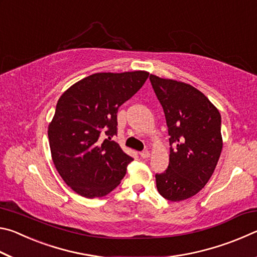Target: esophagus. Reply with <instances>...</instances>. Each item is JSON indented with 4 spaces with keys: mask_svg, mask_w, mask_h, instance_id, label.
<instances>
[{
    "mask_svg": "<svg viewBox=\"0 0 257 257\" xmlns=\"http://www.w3.org/2000/svg\"><path fill=\"white\" fill-rule=\"evenodd\" d=\"M150 155H151V153H150L149 150H145V151L141 152V156H142L143 159H149Z\"/></svg>",
    "mask_w": 257,
    "mask_h": 257,
    "instance_id": "esophagus-1",
    "label": "esophagus"
}]
</instances>
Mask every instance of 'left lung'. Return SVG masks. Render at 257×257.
I'll use <instances>...</instances> for the list:
<instances>
[{"label":"left lung","mask_w":257,"mask_h":257,"mask_svg":"<svg viewBox=\"0 0 257 257\" xmlns=\"http://www.w3.org/2000/svg\"><path fill=\"white\" fill-rule=\"evenodd\" d=\"M167 120L168 169L156 173L162 196L180 202L196 195L210 180L222 151L221 115L205 95L185 82L150 76Z\"/></svg>","instance_id":"1"}]
</instances>
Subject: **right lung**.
Masks as SVG:
<instances>
[{
  "label": "right lung",
  "mask_w": 257,
  "mask_h": 257,
  "mask_svg": "<svg viewBox=\"0 0 257 257\" xmlns=\"http://www.w3.org/2000/svg\"><path fill=\"white\" fill-rule=\"evenodd\" d=\"M149 75L94 73L61 95L47 134L56 170L77 194L103 197L122 180L134 159L112 141L118 133L116 113Z\"/></svg>",
  "instance_id": "1"
}]
</instances>
